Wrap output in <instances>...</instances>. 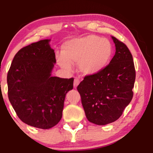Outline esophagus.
<instances>
[{
    "label": "esophagus",
    "instance_id": "1",
    "mask_svg": "<svg viewBox=\"0 0 153 153\" xmlns=\"http://www.w3.org/2000/svg\"><path fill=\"white\" fill-rule=\"evenodd\" d=\"M79 83H80V80L77 78H75V80H74V88H76Z\"/></svg>",
    "mask_w": 153,
    "mask_h": 153
}]
</instances>
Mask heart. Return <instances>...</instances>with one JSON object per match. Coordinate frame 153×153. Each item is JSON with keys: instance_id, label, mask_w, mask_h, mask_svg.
I'll list each match as a JSON object with an SVG mask.
<instances>
[{"instance_id": "obj_1", "label": "heart", "mask_w": 153, "mask_h": 153, "mask_svg": "<svg viewBox=\"0 0 153 153\" xmlns=\"http://www.w3.org/2000/svg\"><path fill=\"white\" fill-rule=\"evenodd\" d=\"M113 54L109 40L96 35H88L70 40L62 45V54H57L59 65L71 70L72 62H78L79 70L84 75H95L106 68Z\"/></svg>"}]
</instances>
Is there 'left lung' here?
<instances>
[{"mask_svg":"<svg viewBox=\"0 0 153 153\" xmlns=\"http://www.w3.org/2000/svg\"><path fill=\"white\" fill-rule=\"evenodd\" d=\"M116 52L101 73L85 75L77 87L88 120L98 125L115 122L130 103L135 81L133 57L125 44L111 36Z\"/></svg>","mask_w":153,"mask_h":153,"instance_id":"8db88e82","label":"left lung"}]
</instances>
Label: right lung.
I'll list each match as a JSON object with an SVG mask.
<instances>
[{
    "mask_svg": "<svg viewBox=\"0 0 153 153\" xmlns=\"http://www.w3.org/2000/svg\"><path fill=\"white\" fill-rule=\"evenodd\" d=\"M50 41L40 40L21 49L7 75L8 99L19 118L44 129L60 121L65 95L74 80L51 75L56 59Z\"/></svg>",
    "mask_w": 153,
    "mask_h": 153,
    "instance_id": "1",
    "label": "right lung"
}]
</instances>
